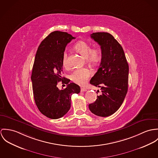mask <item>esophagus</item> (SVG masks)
Here are the masks:
<instances>
[{"label":"esophagus","instance_id":"1","mask_svg":"<svg viewBox=\"0 0 158 158\" xmlns=\"http://www.w3.org/2000/svg\"><path fill=\"white\" fill-rule=\"evenodd\" d=\"M87 91V89L85 88H81V92H84V91Z\"/></svg>","mask_w":158,"mask_h":158}]
</instances>
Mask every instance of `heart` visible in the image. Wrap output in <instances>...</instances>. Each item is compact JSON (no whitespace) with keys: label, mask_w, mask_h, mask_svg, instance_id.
Returning a JSON list of instances; mask_svg holds the SVG:
<instances>
[{"label":"heart","mask_w":158,"mask_h":158,"mask_svg":"<svg viewBox=\"0 0 158 158\" xmlns=\"http://www.w3.org/2000/svg\"><path fill=\"white\" fill-rule=\"evenodd\" d=\"M74 49L79 53L86 57L88 62L89 63H96L100 59L101 50L98 47L91 48L89 43L84 40L77 42L74 45ZM62 63L64 67L69 66L68 54L65 52L62 56ZM91 73L87 69H78L74 71L71 74V81L79 85H84L87 82Z\"/></svg>","instance_id":"obj_1"}]
</instances>
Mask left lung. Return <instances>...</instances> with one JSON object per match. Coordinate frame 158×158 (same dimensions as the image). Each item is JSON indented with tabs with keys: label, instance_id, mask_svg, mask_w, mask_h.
<instances>
[{
	"label": "left lung",
	"instance_id": "1",
	"mask_svg": "<svg viewBox=\"0 0 158 158\" xmlns=\"http://www.w3.org/2000/svg\"><path fill=\"white\" fill-rule=\"evenodd\" d=\"M91 37L101 46L102 59L90 84L101 88L102 93L88 106L95 115L107 117L120 108L125 98L128 91V64L122 46L111 35L98 32L91 34Z\"/></svg>",
	"mask_w": 158,
	"mask_h": 158
}]
</instances>
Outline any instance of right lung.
<instances>
[{
	"label": "right lung",
	"mask_w": 158,
	"mask_h": 158,
	"mask_svg": "<svg viewBox=\"0 0 158 158\" xmlns=\"http://www.w3.org/2000/svg\"><path fill=\"white\" fill-rule=\"evenodd\" d=\"M75 37L66 32L56 31L44 39L35 54L31 74L33 96L39 110L48 118L64 116L71 107V97L78 94L80 87L62 77V56L67 45ZM62 81L67 87L59 90L57 83Z\"/></svg>",
	"instance_id": "add662e5"
}]
</instances>
